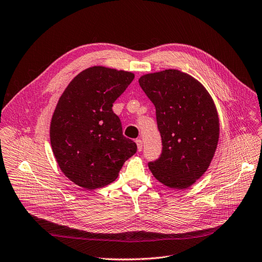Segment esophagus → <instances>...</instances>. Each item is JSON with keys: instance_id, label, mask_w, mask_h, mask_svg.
I'll list each match as a JSON object with an SVG mask.
<instances>
[{"instance_id": "esophagus-1", "label": "esophagus", "mask_w": 262, "mask_h": 262, "mask_svg": "<svg viewBox=\"0 0 262 262\" xmlns=\"http://www.w3.org/2000/svg\"><path fill=\"white\" fill-rule=\"evenodd\" d=\"M136 143H137L138 151H141L142 150V140L141 139H137V140H136Z\"/></svg>"}]
</instances>
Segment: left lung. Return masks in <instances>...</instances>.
Returning a JSON list of instances; mask_svg holds the SVG:
<instances>
[{"label":"left lung","instance_id":"1","mask_svg":"<svg viewBox=\"0 0 262 262\" xmlns=\"http://www.w3.org/2000/svg\"><path fill=\"white\" fill-rule=\"evenodd\" d=\"M139 84L155 106L163 143L161 157L149 169L162 184L185 189L207 171L217 147L213 98L197 79L178 70L145 74Z\"/></svg>","mask_w":262,"mask_h":262}]
</instances>
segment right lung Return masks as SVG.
I'll list each match as a JSON object with an SVG mask.
<instances>
[{
	"mask_svg": "<svg viewBox=\"0 0 262 262\" xmlns=\"http://www.w3.org/2000/svg\"><path fill=\"white\" fill-rule=\"evenodd\" d=\"M134 78L130 72L92 66L79 73L59 98L50 122L51 147L61 171L78 186L96 189L112 183L137 152L112 111Z\"/></svg>",
	"mask_w": 262,
	"mask_h": 262,
	"instance_id": "obj_1",
	"label": "right lung"
}]
</instances>
